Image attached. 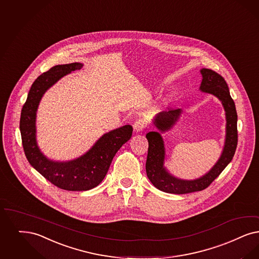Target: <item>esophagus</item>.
Wrapping results in <instances>:
<instances>
[{"instance_id":"obj_1","label":"esophagus","mask_w":259,"mask_h":259,"mask_svg":"<svg viewBox=\"0 0 259 259\" xmlns=\"http://www.w3.org/2000/svg\"><path fill=\"white\" fill-rule=\"evenodd\" d=\"M146 127V122H145L144 118H140L138 120H136L134 123V130L137 133L142 132L144 129Z\"/></svg>"}]
</instances>
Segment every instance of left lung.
<instances>
[{
  "label": "left lung",
  "mask_w": 259,
  "mask_h": 259,
  "mask_svg": "<svg viewBox=\"0 0 259 259\" xmlns=\"http://www.w3.org/2000/svg\"><path fill=\"white\" fill-rule=\"evenodd\" d=\"M202 82L200 90L204 93H211L217 96L224 105L227 115V136L224 151L217 164L211 168L205 176L196 180H181L167 174L164 167L165 147L161 135L158 132H149L146 134L148 141V152L145 163V169L148 179L154 186L166 193L182 195L193 192H198L206 189L226 166L231 162L238 143L237 132V113L233 99L230 96L228 83L226 80L214 70L202 68ZM180 109L163 112L156 116V127L161 131L168 130L176 123Z\"/></svg>",
  "instance_id": "obj_1"
}]
</instances>
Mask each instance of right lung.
<instances>
[{"instance_id": "add662e5", "label": "right lung", "mask_w": 259, "mask_h": 259, "mask_svg": "<svg viewBox=\"0 0 259 259\" xmlns=\"http://www.w3.org/2000/svg\"><path fill=\"white\" fill-rule=\"evenodd\" d=\"M82 66L79 62L60 64L38 76L21 111L22 145L29 163L55 186L67 191H88L99 185L115 153L133 132L131 125L113 130L102 136L84 155L66 163L50 161L39 151L35 141V115L42 95L64 75Z\"/></svg>"}]
</instances>
